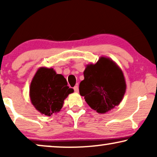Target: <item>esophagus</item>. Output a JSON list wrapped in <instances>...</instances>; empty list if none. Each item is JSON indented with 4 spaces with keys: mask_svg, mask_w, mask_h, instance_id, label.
Returning <instances> with one entry per match:
<instances>
[{
    "mask_svg": "<svg viewBox=\"0 0 157 157\" xmlns=\"http://www.w3.org/2000/svg\"><path fill=\"white\" fill-rule=\"evenodd\" d=\"M74 89L75 92H78V86H75L74 87Z\"/></svg>",
    "mask_w": 157,
    "mask_h": 157,
    "instance_id": "esophagus-1",
    "label": "esophagus"
}]
</instances>
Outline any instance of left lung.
I'll use <instances>...</instances> for the list:
<instances>
[{
    "label": "left lung",
    "instance_id": "obj_1",
    "mask_svg": "<svg viewBox=\"0 0 157 157\" xmlns=\"http://www.w3.org/2000/svg\"><path fill=\"white\" fill-rule=\"evenodd\" d=\"M83 75L79 93L92 109L105 113L121 103L126 85L123 72L114 61L101 57L96 63L86 66Z\"/></svg>",
    "mask_w": 157,
    "mask_h": 157
}]
</instances>
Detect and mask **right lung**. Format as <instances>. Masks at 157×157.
<instances>
[{
	"label": "right lung",
	"instance_id": "1",
	"mask_svg": "<svg viewBox=\"0 0 157 157\" xmlns=\"http://www.w3.org/2000/svg\"><path fill=\"white\" fill-rule=\"evenodd\" d=\"M73 92L63 76L53 68H38L30 86L31 103L36 110L49 117L61 110L63 101Z\"/></svg>",
	"mask_w": 157,
	"mask_h": 157
}]
</instances>
